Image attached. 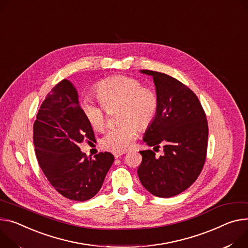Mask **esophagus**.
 <instances>
[{"instance_id":"esophagus-1","label":"esophagus","mask_w":248,"mask_h":248,"mask_svg":"<svg viewBox=\"0 0 248 248\" xmlns=\"http://www.w3.org/2000/svg\"><path fill=\"white\" fill-rule=\"evenodd\" d=\"M125 152H114V156H115V158H119V157L121 156V155H123V154H124Z\"/></svg>"}]
</instances>
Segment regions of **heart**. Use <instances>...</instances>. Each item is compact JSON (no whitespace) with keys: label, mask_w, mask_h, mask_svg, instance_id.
I'll list each match as a JSON object with an SVG mask.
<instances>
[{"label":"heart","mask_w":248,"mask_h":248,"mask_svg":"<svg viewBox=\"0 0 248 248\" xmlns=\"http://www.w3.org/2000/svg\"><path fill=\"white\" fill-rule=\"evenodd\" d=\"M95 94L101 105L92 100H84L81 109L84 117L96 130L106 126L105 109L119 106L120 125L109 128L101 140L104 149L123 152L126 150L140 129L147 127L158 109L159 100L153 89L128 76H114L98 83Z\"/></svg>","instance_id":"heart-1"}]
</instances>
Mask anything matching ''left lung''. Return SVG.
<instances>
[{"label":"left lung","mask_w":248,"mask_h":248,"mask_svg":"<svg viewBox=\"0 0 248 248\" xmlns=\"http://www.w3.org/2000/svg\"><path fill=\"white\" fill-rule=\"evenodd\" d=\"M140 72L152 76L159 100L143 141L154 150L163 145L164 154L157 157L152 150L140 151L138 174L149 193L170 198L188 189L205 164L208 122L198 97L183 83L164 73Z\"/></svg>","instance_id":"8db88e82"}]
</instances>
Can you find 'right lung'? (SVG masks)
<instances>
[{"label": "right lung", "instance_id": "obj_1", "mask_svg": "<svg viewBox=\"0 0 248 248\" xmlns=\"http://www.w3.org/2000/svg\"><path fill=\"white\" fill-rule=\"evenodd\" d=\"M78 97L65 79L51 90L33 124V144L38 164L54 189L67 199L84 202L100 191L115 157L100 152L89 159L80 150L84 140L95 137Z\"/></svg>", "mask_w": 248, "mask_h": 248}]
</instances>
